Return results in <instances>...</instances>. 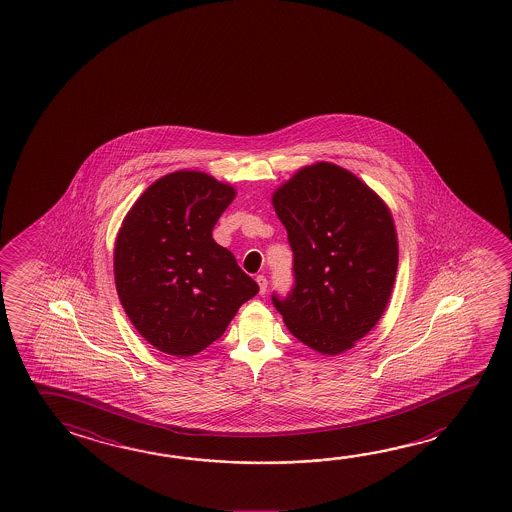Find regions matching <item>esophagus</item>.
I'll return each instance as SVG.
<instances>
[{
  "instance_id": "obj_1",
  "label": "esophagus",
  "mask_w": 512,
  "mask_h": 512,
  "mask_svg": "<svg viewBox=\"0 0 512 512\" xmlns=\"http://www.w3.org/2000/svg\"><path fill=\"white\" fill-rule=\"evenodd\" d=\"M257 284H259L260 295H264L266 293V289H268V278L264 277V275H257Z\"/></svg>"
}]
</instances>
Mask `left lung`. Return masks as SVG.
<instances>
[{"mask_svg": "<svg viewBox=\"0 0 512 512\" xmlns=\"http://www.w3.org/2000/svg\"><path fill=\"white\" fill-rule=\"evenodd\" d=\"M273 208L293 250L295 286L273 295L289 332L320 354L352 349L385 313L397 273V232L385 201L334 163L302 167Z\"/></svg>", "mask_w": 512, "mask_h": 512, "instance_id": "left-lung-1", "label": "left lung"}]
</instances>
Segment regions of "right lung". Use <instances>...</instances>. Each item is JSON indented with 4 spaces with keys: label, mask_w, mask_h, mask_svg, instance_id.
<instances>
[{
    "label": "right lung",
    "mask_w": 512,
    "mask_h": 512,
    "mask_svg": "<svg viewBox=\"0 0 512 512\" xmlns=\"http://www.w3.org/2000/svg\"><path fill=\"white\" fill-rule=\"evenodd\" d=\"M235 189L207 172L154 181L127 212L115 241V284L136 331L153 347L189 358L223 336L259 286L214 241Z\"/></svg>",
    "instance_id": "obj_1"
}]
</instances>
